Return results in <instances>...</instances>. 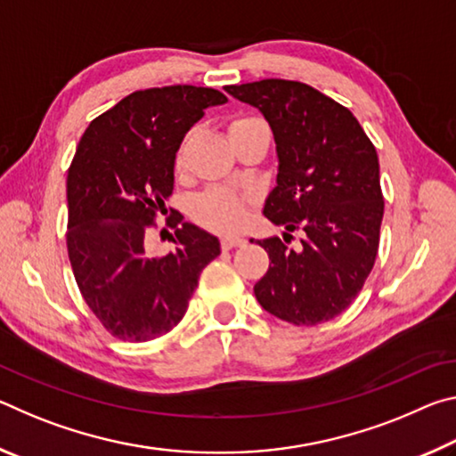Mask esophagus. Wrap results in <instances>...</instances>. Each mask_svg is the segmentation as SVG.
<instances>
[{
	"mask_svg": "<svg viewBox=\"0 0 456 456\" xmlns=\"http://www.w3.org/2000/svg\"><path fill=\"white\" fill-rule=\"evenodd\" d=\"M245 239L239 237V235H229V237H223L221 239V247L223 249H233V247H239L243 245Z\"/></svg>",
	"mask_w": 456,
	"mask_h": 456,
	"instance_id": "1",
	"label": "esophagus"
}]
</instances>
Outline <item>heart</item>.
Returning a JSON list of instances; mask_svg holds the SVG:
<instances>
[{"instance_id":"heart-1","label":"heart","mask_w":456,"mask_h":456,"mask_svg":"<svg viewBox=\"0 0 456 456\" xmlns=\"http://www.w3.org/2000/svg\"><path fill=\"white\" fill-rule=\"evenodd\" d=\"M261 125V120L256 117H237L229 122V136H235L243 133L249 126ZM184 149L181 146L179 154H176V167H183ZM251 203V197L247 192H239L233 189L213 187L209 191L200 192V195L192 200L191 213L200 225L207 229L217 231V233H231L243 225L247 219V207Z\"/></svg>"}]
</instances>
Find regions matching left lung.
I'll use <instances>...</instances> for the list:
<instances>
[{
	"label": "left lung",
	"instance_id": "obj_1",
	"mask_svg": "<svg viewBox=\"0 0 456 456\" xmlns=\"http://www.w3.org/2000/svg\"><path fill=\"white\" fill-rule=\"evenodd\" d=\"M225 90L259 108L273 130L280 167L264 215L305 233L299 249L285 245L288 233L259 239L272 264L253 288L257 302L293 326L336 318L356 299L380 243L374 144L348 108L304 82L267 78Z\"/></svg>",
	"mask_w": 456,
	"mask_h": 456
}]
</instances>
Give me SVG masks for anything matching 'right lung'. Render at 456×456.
Returning a JSON list of instances; mask_svg holds the SVG:
<instances>
[{
    "label": "right lung",
    "mask_w": 456,
    "mask_h": 456,
    "mask_svg": "<svg viewBox=\"0 0 456 456\" xmlns=\"http://www.w3.org/2000/svg\"><path fill=\"white\" fill-rule=\"evenodd\" d=\"M219 90H138L90 122L68 168V257L84 302L114 338L149 342L187 312L219 239L183 217L168 219L175 251L151 256L146 233L173 195L175 157ZM182 225L179 226L178 223Z\"/></svg>",
    "instance_id": "right-lung-1"
}]
</instances>
